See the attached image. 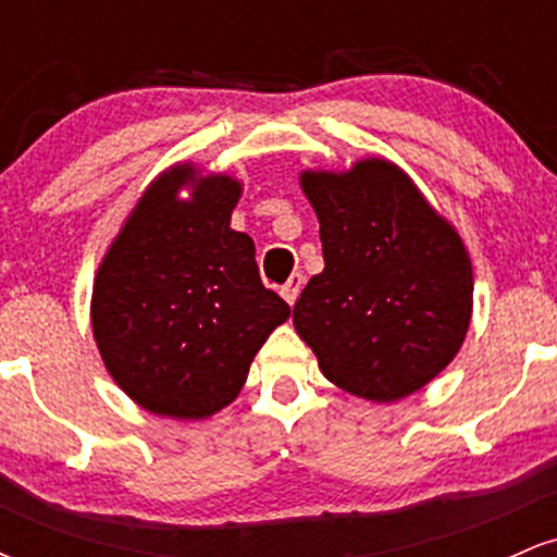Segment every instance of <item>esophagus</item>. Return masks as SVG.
Returning a JSON list of instances; mask_svg holds the SVG:
<instances>
[{"label": "esophagus", "instance_id": "esophagus-1", "mask_svg": "<svg viewBox=\"0 0 557 557\" xmlns=\"http://www.w3.org/2000/svg\"><path fill=\"white\" fill-rule=\"evenodd\" d=\"M304 283H306V280H304V274H300V272H293L290 274V280H287V283L283 285V290H280V293H283V298L287 300V304H296V300H298V296H300V290H304Z\"/></svg>", "mask_w": 557, "mask_h": 557}]
</instances>
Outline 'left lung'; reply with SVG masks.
Masks as SVG:
<instances>
[{
  "mask_svg": "<svg viewBox=\"0 0 557 557\" xmlns=\"http://www.w3.org/2000/svg\"><path fill=\"white\" fill-rule=\"evenodd\" d=\"M324 270L293 309L300 341L332 385L395 403L456 359L474 309V272L458 230L385 157L304 170Z\"/></svg>",
  "mask_w": 557,
  "mask_h": 557,
  "instance_id": "obj_1",
  "label": "left lung"
}]
</instances>
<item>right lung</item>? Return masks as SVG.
Returning a JSON list of instances; mask_svg holds the SVG:
<instances>
[{
  "instance_id": "add662e5",
  "label": "right lung",
  "mask_w": 557,
  "mask_h": 557,
  "mask_svg": "<svg viewBox=\"0 0 557 557\" xmlns=\"http://www.w3.org/2000/svg\"><path fill=\"white\" fill-rule=\"evenodd\" d=\"M240 194L227 172L172 164L146 185L96 270V348L117 387L157 417L196 421L230 406L290 317L261 285L253 240L230 227Z\"/></svg>"
}]
</instances>
